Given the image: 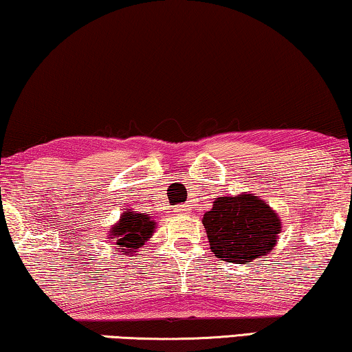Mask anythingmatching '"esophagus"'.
Returning a JSON list of instances; mask_svg holds the SVG:
<instances>
[{
  "mask_svg": "<svg viewBox=\"0 0 352 352\" xmlns=\"http://www.w3.org/2000/svg\"><path fill=\"white\" fill-rule=\"evenodd\" d=\"M188 210H190V208H188V206H178V207H177V212H178V213H186Z\"/></svg>",
  "mask_w": 352,
  "mask_h": 352,
  "instance_id": "esophagus-1",
  "label": "esophagus"
}]
</instances>
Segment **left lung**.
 <instances>
[{"label":"left lung","instance_id":"1","mask_svg":"<svg viewBox=\"0 0 352 352\" xmlns=\"http://www.w3.org/2000/svg\"><path fill=\"white\" fill-rule=\"evenodd\" d=\"M202 223L213 254L240 264L270 253L281 230L274 210L251 194L218 197Z\"/></svg>","mask_w":352,"mask_h":352}]
</instances>
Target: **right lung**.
<instances>
[{
  "label": "right lung",
  "instance_id": "right-lung-1",
  "mask_svg": "<svg viewBox=\"0 0 352 352\" xmlns=\"http://www.w3.org/2000/svg\"><path fill=\"white\" fill-rule=\"evenodd\" d=\"M155 221H151L150 217L142 213H135L133 210H128L122 214L118 224L112 228L110 239H115L117 245H120L122 253H138L139 246H142L155 230Z\"/></svg>",
  "mask_w": 352,
  "mask_h": 352
}]
</instances>
